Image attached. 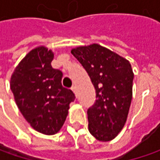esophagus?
<instances>
[{"instance_id":"1","label":"esophagus","mask_w":160,"mask_h":160,"mask_svg":"<svg viewBox=\"0 0 160 160\" xmlns=\"http://www.w3.org/2000/svg\"><path fill=\"white\" fill-rule=\"evenodd\" d=\"M72 91H73V92L75 93V95H76V97H77V89H76V87H72Z\"/></svg>"}]
</instances>
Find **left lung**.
<instances>
[{
  "instance_id": "1",
  "label": "left lung",
  "mask_w": 160,
  "mask_h": 160,
  "mask_svg": "<svg viewBox=\"0 0 160 160\" xmlns=\"http://www.w3.org/2000/svg\"><path fill=\"white\" fill-rule=\"evenodd\" d=\"M94 86L96 101L87 110L88 129L102 142L113 140L125 126L132 95L130 62L97 43L72 49Z\"/></svg>"
}]
</instances>
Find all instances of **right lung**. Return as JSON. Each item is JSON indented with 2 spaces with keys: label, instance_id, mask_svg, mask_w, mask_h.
<instances>
[{
  "label": "right lung",
  "instance_id": "add662e5",
  "mask_svg": "<svg viewBox=\"0 0 160 160\" xmlns=\"http://www.w3.org/2000/svg\"><path fill=\"white\" fill-rule=\"evenodd\" d=\"M54 54L40 46L32 50L15 68L10 89L24 118L37 132H58L76 96L61 84L62 72L52 67Z\"/></svg>",
  "mask_w": 160,
  "mask_h": 160
}]
</instances>
